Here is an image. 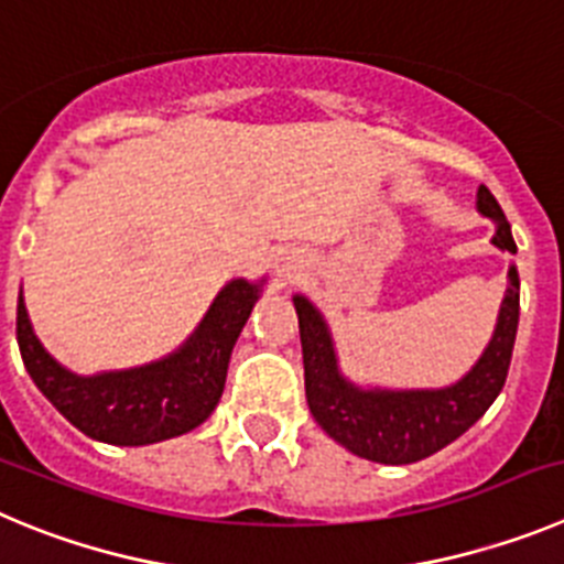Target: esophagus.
<instances>
[{"label": "esophagus", "mask_w": 564, "mask_h": 564, "mask_svg": "<svg viewBox=\"0 0 564 564\" xmlns=\"http://www.w3.org/2000/svg\"><path fill=\"white\" fill-rule=\"evenodd\" d=\"M289 270H297V263H294V267H289Z\"/></svg>", "instance_id": "obj_1"}]
</instances>
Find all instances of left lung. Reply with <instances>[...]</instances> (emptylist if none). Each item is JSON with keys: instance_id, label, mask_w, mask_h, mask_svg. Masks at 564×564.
Instances as JSON below:
<instances>
[{"instance_id": "1", "label": "left lung", "mask_w": 564, "mask_h": 564, "mask_svg": "<svg viewBox=\"0 0 564 564\" xmlns=\"http://www.w3.org/2000/svg\"><path fill=\"white\" fill-rule=\"evenodd\" d=\"M478 213L495 221L491 245L514 256L517 245L503 210L486 185L478 187ZM301 323L306 402L328 438L377 464H415L453 444L491 408L506 384L520 323V275L509 267V289L497 326L480 359L446 388H365L339 370L337 345L326 317L306 294L292 297Z\"/></svg>"}]
</instances>
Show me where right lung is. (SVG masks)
<instances>
[{
  "mask_svg": "<svg viewBox=\"0 0 564 564\" xmlns=\"http://www.w3.org/2000/svg\"><path fill=\"white\" fill-rule=\"evenodd\" d=\"M261 292L263 281L232 278L213 297L194 334L169 357L93 377L64 368L44 348L19 292V351L35 388L80 433L115 446L156 444L210 419L225 390L232 345Z\"/></svg>",
  "mask_w": 564,
  "mask_h": 564,
  "instance_id": "1",
  "label": "right lung"
}]
</instances>
